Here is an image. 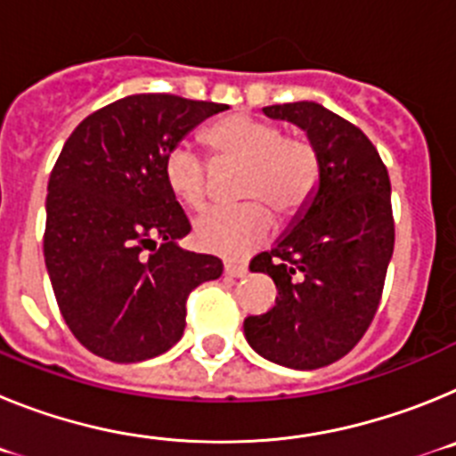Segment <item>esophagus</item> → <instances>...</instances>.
Listing matches in <instances>:
<instances>
[{
	"label": "esophagus",
	"mask_w": 456,
	"mask_h": 456,
	"mask_svg": "<svg viewBox=\"0 0 456 456\" xmlns=\"http://www.w3.org/2000/svg\"><path fill=\"white\" fill-rule=\"evenodd\" d=\"M247 272H248L247 265L225 263V267H224V273H225V276H231V278H241V276H247Z\"/></svg>",
	"instance_id": "obj_1"
}]
</instances>
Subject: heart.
<instances>
[{"mask_svg": "<svg viewBox=\"0 0 456 456\" xmlns=\"http://www.w3.org/2000/svg\"><path fill=\"white\" fill-rule=\"evenodd\" d=\"M205 143L216 157L240 159V199L235 208L208 209L193 228L203 251L240 257L260 247L272 231L269 205L281 216L299 215L313 200L322 183V159L317 148L304 136L283 134L272 120L232 114L209 125ZM164 183L173 199L189 209H200L208 200V167L189 143H178L164 157Z\"/></svg>", "mask_w": 456, "mask_h": 456, "instance_id": "b5f03b06", "label": "heart"}]
</instances>
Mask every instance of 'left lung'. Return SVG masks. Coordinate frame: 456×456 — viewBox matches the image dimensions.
Segmentation results:
<instances>
[{
	"mask_svg": "<svg viewBox=\"0 0 456 456\" xmlns=\"http://www.w3.org/2000/svg\"><path fill=\"white\" fill-rule=\"evenodd\" d=\"M263 111L308 132L322 183L292 231L251 260V272L273 278L278 297L244 320V333L267 361L317 370L352 352L377 315L395 247L388 168L356 125L322 104Z\"/></svg>",
	"mask_w": 456,
	"mask_h": 456,
	"instance_id": "8db88e82",
	"label": "left lung"
}]
</instances>
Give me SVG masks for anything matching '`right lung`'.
I'll use <instances>...</instances> for the list:
<instances>
[{
    "instance_id": "add662e5",
    "label": "right lung",
    "mask_w": 456,
    "mask_h": 456,
    "mask_svg": "<svg viewBox=\"0 0 456 456\" xmlns=\"http://www.w3.org/2000/svg\"><path fill=\"white\" fill-rule=\"evenodd\" d=\"M228 104L171 93L127 95L68 136L47 183V273L72 336L95 356L136 363L183 338L193 288L224 263L183 251L184 209L164 183V157Z\"/></svg>"
}]
</instances>
